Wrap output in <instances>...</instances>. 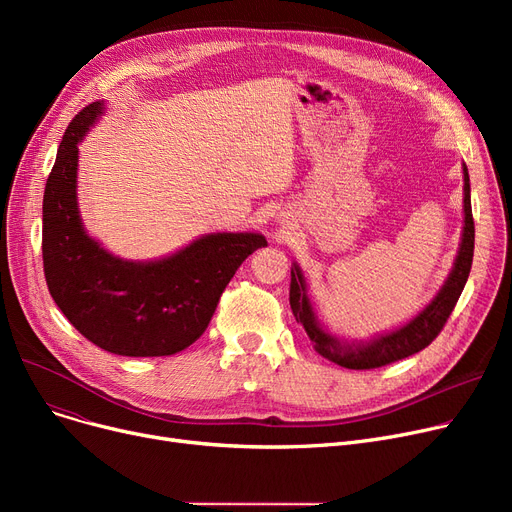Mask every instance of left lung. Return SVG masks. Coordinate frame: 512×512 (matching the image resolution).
<instances>
[{"label": "left lung", "mask_w": 512, "mask_h": 512, "mask_svg": "<svg viewBox=\"0 0 512 512\" xmlns=\"http://www.w3.org/2000/svg\"><path fill=\"white\" fill-rule=\"evenodd\" d=\"M463 209H465V226L463 238L456 253L452 272L448 274L444 286L438 290L434 301L429 303L419 315H415L409 324L400 326L388 334L375 336L367 342H344L332 336L328 330L319 326L315 317L313 305L307 294V282L301 272V267L294 263L290 267V309L297 317L299 324H303L307 336L311 338L315 351L326 357L328 361L346 367V369H375L405 357H411L442 332L446 319L450 317L456 301H459L461 292L467 284L471 263H473V245H475V224L471 213V184L467 166H463Z\"/></svg>", "instance_id": "8db88e82"}]
</instances>
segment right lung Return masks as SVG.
<instances>
[{"label":"right lung","instance_id":"add662e5","mask_svg":"<svg viewBox=\"0 0 512 512\" xmlns=\"http://www.w3.org/2000/svg\"><path fill=\"white\" fill-rule=\"evenodd\" d=\"M103 101L68 124L43 195V272L70 324L107 353L166 357L209 326L240 263L267 247L257 232H215L157 261H126L105 251L80 220L78 143L103 114Z\"/></svg>","mask_w":512,"mask_h":512}]
</instances>
